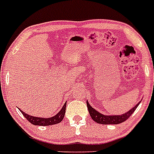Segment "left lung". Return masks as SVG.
<instances>
[{
    "label": "left lung",
    "instance_id": "8db88e82",
    "mask_svg": "<svg viewBox=\"0 0 154 154\" xmlns=\"http://www.w3.org/2000/svg\"><path fill=\"white\" fill-rule=\"evenodd\" d=\"M87 103V107H88V110H89V112L90 114V116L92 117V119H93L95 122H96L97 123L99 124H119V123H123L125 122L128 118L130 117V116L133 113V112L135 111L136 109L137 108L138 105L140 103H139L138 104H137L136 106L133 107V109L128 111L127 112H126L125 114H123L121 116H106L103 115V114L100 113L98 111H96L95 109L92 108L90 105L89 104L88 102H86Z\"/></svg>",
    "mask_w": 154,
    "mask_h": 154
}]
</instances>
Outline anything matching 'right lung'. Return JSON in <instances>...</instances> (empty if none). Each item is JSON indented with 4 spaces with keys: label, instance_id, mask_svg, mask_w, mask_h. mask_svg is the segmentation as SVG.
I'll use <instances>...</instances> for the list:
<instances>
[{
    "label": "right lung",
    "instance_id": "add662e5",
    "mask_svg": "<svg viewBox=\"0 0 154 154\" xmlns=\"http://www.w3.org/2000/svg\"><path fill=\"white\" fill-rule=\"evenodd\" d=\"M65 108H66V103H65L62 109L59 111V112L56 114L55 116L51 118H39V117H35V116H31L28 115V114L24 113L23 111L20 110L21 113L23 114L24 117L29 121L31 124L37 125V126H50V125H54L57 124V123H61L64 118V116L65 113Z\"/></svg>",
    "mask_w": 154,
    "mask_h": 154
}]
</instances>
